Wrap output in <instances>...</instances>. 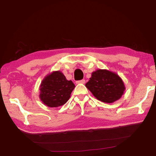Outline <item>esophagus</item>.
<instances>
[{"instance_id":"34e87169","label":"esophagus","mask_w":156,"mask_h":156,"mask_svg":"<svg viewBox=\"0 0 156 156\" xmlns=\"http://www.w3.org/2000/svg\"><path fill=\"white\" fill-rule=\"evenodd\" d=\"M76 83L77 84H84L85 83V80H84V79H83V80H77L76 81Z\"/></svg>"}]
</instances>
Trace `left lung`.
Instances as JSON below:
<instances>
[{"instance_id":"1","label":"left lung","mask_w":156,"mask_h":156,"mask_svg":"<svg viewBox=\"0 0 156 156\" xmlns=\"http://www.w3.org/2000/svg\"><path fill=\"white\" fill-rule=\"evenodd\" d=\"M85 86L100 101L112 103L122 96L125 87L117 74L106 69H98L92 73Z\"/></svg>"}]
</instances>
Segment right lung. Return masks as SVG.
I'll use <instances>...</instances> for the list:
<instances>
[{"instance_id":"right-lung-1","label":"right lung","mask_w":156,"mask_h":156,"mask_svg":"<svg viewBox=\"0 0 156 156\" xmlns=\"http://www.w3.org/2000/svg\"><path fill=\"white\" fill-rule=\"evenodd\" d=\"M75 87L60 72H54L44 78L40 88V98L49 107H57L67 102Z\"/></svg>"}]
</instances>
